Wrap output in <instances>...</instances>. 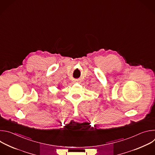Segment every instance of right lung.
I'll use <instances>...</instances> for the list:
<instances>
[{"mask_svg":"<svg viewBox=\"0 0 155 155\" xmlns=\"http://www.w3.org/2000/svg\"><path fill=\"white\" fill-rule=\"evenodd\" d=\"M58 87V89H59V88H60V87H59V86Z\"/></svg>","mask_w":155,"mask_h":155,"instance_id":"obj_1","label":"right lung"}]
</instances>
